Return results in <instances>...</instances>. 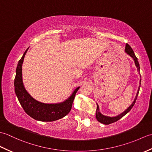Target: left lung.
Returning a JSON list of instances; mask_svg holds the SVG:
<instances>
[{
  "mask_svg": "<svg viewBox=\"0 0 152 152\" xmlns=\"http://www.w3.org/2000/svg\"><path fill=\"white\" fill-rule=\"evenodd\" d=\"M125 53L128 54L129 56L130 57H131L133 58V59L134 60V62L135 64V66L137 68V71L138 74L140 75V65H139V63H138V59L137 58V57L135 56L134 51L132 49L131 47L128 44H126L125 45ZM141 77V76H140ZM139 86H138V91L137 93V95L135 96V98L134 99L133 102H132V104L129 106V107L125 110L124 112H123L121 114H119L118 115H115V116H113V117H110V116H107V115H104L101 114V112H100V109H99V105L96 104V118L97 119V121H99L100 123H101V124H103L104 125H108V124H112V123L117 121L118 120H119V119H121L122 117H124V116L127 114V113L129 112L131 108L133 107V106L135 104V102H136V100L137 99V96L138 95V92H139V90H140V84H141V79L140 80V82H139Z\"/></svg>",
  "mask_w": 152,
  "mask_h": 152,
  "instance_id": "8db88e82",
  "label": "left lung"
}]
</instances>
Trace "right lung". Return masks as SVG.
<instances>
[{
	"mask_svg": "<svg viewBox=\"0 0 152 152\" xmlns=\"http://www.w3.org/2000/svg\"><path fill=\"white\" fill-rule=\"evenodd\" d=\"M28 48L19 61L14 80L15 92L19 102L25 112L31 118L40 121H53L64 117L72 108L76 93L80 87L74 90L69 97L64 101L57 103H44L37 101L25 89L22 76V66Z\"/></svg>",
	"mask_w": 152,
	"mask_h": 152,
	"instance_id": "obj_1",
	"label": "right lung"
}]
</instances>
